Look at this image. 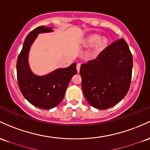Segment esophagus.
<instances>
[{"mask_svg": "<svg viewBox=\"0 0 150 150\" xmlns=\"http://www.w3.org/2000/svg\"><path fill=\"white\" fill-rule=\"evenodd\" d=\"M76 69H77V70H78V72H80V63H78V64H77Z\"/></svg>", "mask_w": 150, "mask_h": 150, "instance_id": "1", "label": "esophagus"}]
</instances>
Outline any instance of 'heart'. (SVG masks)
Returning <instances> with one entry per match:
<instances>
[{"label":"heart","instance_id":"heart-1","mask_svg":"<svg viewBox=\"0 0 150 150\" xmlns=\"http://www.w3.org/2000/svg\"><path fill=\"white\" fill-rule=\"evenodd\" d=\"M108 39L105 38H100L98 35H92L85 40V44L88 46H93L96 43V48L98 50H102L108 45Z\"/></svg>","mask_w":150,"mask_h":150}]
</instances>
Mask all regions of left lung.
<instances>
[{"instance_id":"1","label":"left lung","mask_w":150,"mask_h":150,"mask_svg":"<svg viewBox=\"0 0 150 150\" xmlns=\"http://www.w3.org/2000/svg\"><path fill=\"white\" fill-rule=\"evenodd\" d=\"M132 55L123 38L115 41L95 60L82 64V88L93 108L106 110L117 104L130 86Z\"/></svg>"}]
</instances>
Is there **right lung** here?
Returning <instances> with one entry per match:
<instances>
[{
  "label": "right lung",
  "instance_id": "add662e5",
  "mask_svg": "<svg viewBox=\"0 0 150 150\" xmlns=\"http://www.w3.org/2000/svg\"><path fill=\"white\" fill-rule=\"evenodd\" d=\"M51 27L39 26L27 35L17 60V79L24 98L35 107L52 109L61 103L70 80L77 74L76 65L58 68L42 76L35 75L30 70L28 55L31 45L38 34L52 32Z\"/></svg>",
  "mask_w": 150,
  "mask_h": 150
}]
</instances>
